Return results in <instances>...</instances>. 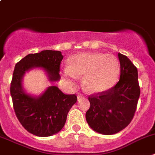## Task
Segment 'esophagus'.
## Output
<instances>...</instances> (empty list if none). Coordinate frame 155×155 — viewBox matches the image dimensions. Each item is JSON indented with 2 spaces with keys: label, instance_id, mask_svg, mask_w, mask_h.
I'll return each instance as SVG.
<instances>
[{
  "label": "esophagus",
  "instance_id": "1",
  "mask_svg": "<svg viewBox=\"0 0 155 155\" xmlns=\"http://www.w3.org/2000/svg\"><path fill=\"white\" fill-rule=\"evenodd\" d=\"M77 97H78V99H80L81 98H82V95H79V94Z\"/></svg>",
  "mask_w": 155,
  "mask_h": 155
}]
</instances>
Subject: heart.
<instances>
[{
  "instance_id": "1",
  "label": "heart",
  "mask_w": 155,
  "mask_h": 155,
  "mask_svg": "<svg viewBox=\"0 0 155 155\" xmlns=\"http://www.w3.org/2000/svg\"><path fill=\"white\" fill-rule=\"evenodd\" d=\"M120 63L113 54L102 53H82L73 55L69 60V66L63 69L67 79L83 76L82 82L86 90L100 93L112 89L120 75Z\"/></svg>"
}]
</instances>
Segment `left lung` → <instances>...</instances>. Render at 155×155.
<instances>
[{"instance_id": "obj_1", "label": "left lung", "mask_w": 155, "mask_h": 155, "mask_svg": "<svg viewBox=\"0 0 155 155\" xmlns=\"http://www.w3.org/2000/svg\"><path fill=\"white\" fill-rule=\"evenodd\" d=\"M118 56L119 81L109 90L90 95V108L86 113L90 128L105 135L116 134L129 125L140 96L138 69L126 56L118 53Z\"/></svg>"}]
</instances>
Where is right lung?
I'll return each instance as SVG.
<instances>
[{"label":"right lung","mask_w":155,"mask_h":155,"mask_svg":"<svg viewBox=\"0 0 155 155\" xmlns=\"http://www.w3.org/2000/svg\"><path fill=\"white\" fill-rule=\"evenodd\" d=\"M63 58L60 51L43 50L28 54L14 68L11 84L14 112L23 127L36 136L48 137L59 132L77 97L76 95H66L54 86H49L38 96L31 95L23 87V79L26 73L40 68L50 82H58Z\"/></svg>","instance_id":"obj_1"}]
</instances>
